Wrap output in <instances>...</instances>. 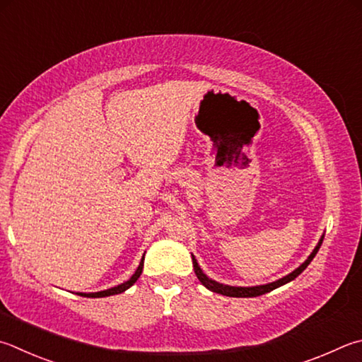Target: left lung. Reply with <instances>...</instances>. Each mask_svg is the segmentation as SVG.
I'll list each match as a JSON object with an SVG mask.
<instances>
[{"instance_id": "obj_1", "label": "left lung", "mask_w": 362, "mask_h": 362, "mask_svg": "<svg viewBox=\"0 0 362 362\" xmlns=\"http://www.w3.org/2000/svg\"><path fill=\"white\" fill-rule=\"evenodd\" d=\"M321 244H323V235H321L318 245L313 248V252L310 253V256H308V258H307L304 262H302V264H300L298 269H294V271H293L291 274L285 275L284 279H279L277 281H272V284L259 285V286H229V285L218 284V281L209 279L207 275L202 272V269L199 267L198 261H196V258H194L193 255H192V258H193V267H194L196 277L199 279L201 284H202L204 286H206L207 290L214 291V293H218V294H223V296H229V298H256V296L266 294V293H269V291L275 290V288L285 285V284H288V281H291V280H294L296 277H298V275H299L302 271H304V269H305L308 264H310V261L315 258V255L318 253V250H320Z\"/></svg>"}]
</instances>
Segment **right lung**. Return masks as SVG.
Masks as SVG:
<instances>
[{
    "instance_id": "add662e5",
    "label": "right lung",
    "mask_w": 362,
    "mask_h": 362,
    "mask_svg": "<svg viewBox=\"0 0 362 362\" xmlns=\"http://www.w3.org/2000/svg\"><path fill=\"white\" fill-rule=\"evenodd\" d=\"M142 267H144V256L139 262V267L136 269V272L131 275V279L124 281V284L114 286V288H109V290H104V291H98V293H77L78 296H83V298H106V296H114V294H120L123 291H127L129 286H133L136 284V280L141 277L142 274Z\"/></svg>"
}]
</instances>
